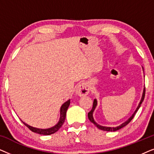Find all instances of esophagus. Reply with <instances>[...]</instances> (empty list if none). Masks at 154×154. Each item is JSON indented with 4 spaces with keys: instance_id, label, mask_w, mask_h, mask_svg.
I'll return each mask as SVG.
<instances>
[{
    "instance_id": "esophagus-1",
    "label": "esophagus",
    "mask_w": 154,
    "mask_h": 154,
    "mask_svg": "<svg viewBox=\"0 0 154 154\" xmlns=\"http://www.w3.org/2000/svg\"><path fill=\"white\" fill-rule=\"evenodd\" d=\"M90 91V87L88 83H82L81 84H79L77 86L76 90H75V92L80 97L87 95L89 93Z\"/></svg>"
}]
</instances>
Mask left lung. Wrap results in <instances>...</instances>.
I'll list each match as a JSON object with an SVG mask.
<instances>
[{
  "mask_svg": "<svg viewBox=\"0 0 154 154\" xmlns=\"http://www.w3.org/2000/svg\"><path fill=\"white\" fill-rule=\"evenodd\" d=\"M142 68H143V67H142ZM143 70H144V69H143ZM144 96H145V87H144V90H143V94H142V99H141L140 104H139L138 106L137 107V109H136L135 111H134L133 114H132V115L131 116V117L129 118V119L127 120V121H126L125 122H124L123 123H122L121 125H120L119 126H117V127H115V128H113V127H112V128H111V127H105V126H102V125H99V124H97V123H96L95 121H94V119H93V116H92V114H93V112H94V109H95L96 106H97V100H94L93 105H92V109H91V111H90V112L88 113V119H89L90 121H91L92 123H93L94 125H95L97 128H99V129H100V130H104V131H109V132L116 131V130H120V129H121V128H123V127H125V126L127 125L130 122L132 121V119H133L134 116V115H135V113H137V111H138V109H140V106H141V104H142V102H143V101H144Z\"/></svg>",
  "mask_w": 154,
  "mask_h": 154,
  "instance_id": "1",
  "label": "left lung"
}]
</instances>
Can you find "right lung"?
Returning <instances> with one entry per match:
<instances>
[{"instance_id":"obj_1","label":"right lung","mask_w":154,"mask_h":154,"mask_svg":"<svg viewBox=\"0 0 154 154\" xmlns=\"http://www.w3.org/2000/svg\"><path fill=\"white\" fill-rule=\"evenodd\" d=\"M69 104H70V100L66 101V102L64 103V104H62V106H61L60 121H59L57 124L54 125V127L48 128V129H39V128L31 127V126L27 125V124L24 123V122H23V123H24L29 130H31V131L33 132H35V133L40 134H43V135H50V134H54V132H56L57 131H58V130H60V128L62 126L63 123H64L65 119H66V111L69 108Z\"/></svg>"}]
</instances>
